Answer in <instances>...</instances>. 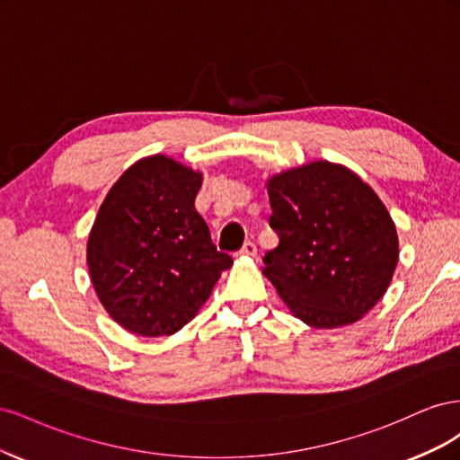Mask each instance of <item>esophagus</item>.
<instances>
[{
	"instance_id": "obj_1",
	"label": "esophagus",
	"mask_w": 460,
	"mask_h": 460,
	"mask_svg": "<svg viewBox=\"0 0 460 460\" xmlns=\"http://www.w3.org/2000/svg\"><path fill=\"white\" fill-rule=\"evenodd\" d=\"M242 255H245V257H255L257 255V247H255V243H252V242H247V243H243V247H242V252H240Z\"/></svg>"
}]
</instances>
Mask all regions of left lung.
<instances>
[{"label":"left lung","mask_w":460,"mask_h":460,"mask_svg":"<svg viewBox=\"0 0 460 460\" xmlns=\"http://www.w3.org/2000/svg\"><path fill=\"white\" fill-rule=\"evenodd\" d=\"M280 243L262 274L289 313L313 328H343L374 309L399 261L395 222L370 184L330 161L267 180Z\"/></svg>","instance_id":"8db88e82"}]
</instances>
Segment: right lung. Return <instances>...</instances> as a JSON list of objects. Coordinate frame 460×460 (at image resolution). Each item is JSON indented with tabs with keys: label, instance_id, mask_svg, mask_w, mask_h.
Instances as JSON below:
<instances>
[{
	"label": "right lung",
	"instance_id": "1",
	"mask_svg": "<svg viewBox=\"0 0 460 460\" xmlns=\"http://www.w3.org/2000/svg\"><path fill=\"white\" fill-rule=\"evenodd\" d=\"M201 184V171L157 153L128 166L97 211L86 245L95 296L136 336L182 330L234 264L193 205Z\"/></svg>",
	"mask_w": 460,
	"mask_h": 460
}]
</instances>
